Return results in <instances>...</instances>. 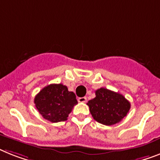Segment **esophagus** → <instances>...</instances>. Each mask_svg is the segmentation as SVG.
Segmentation results:
<instances>
[{
    "mask_svg": "<svg viewBox=\"0 0 160 160\" xmlns=\"http://www.w3.org/2000/svg\"><path fill=\"white\" fill-rule=\"evenodd\" d=\"M78 102L84 103L87 101V97H79V98H78Z\"/></svg>",
    "mask_w": 160,
    "mask_h": 160,
    "instance_id": "obj_1",
    "label": "esophagus"
}]
</instances>
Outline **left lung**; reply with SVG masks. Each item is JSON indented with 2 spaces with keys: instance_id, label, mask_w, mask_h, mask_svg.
I'll return each mask as SVG.
<instances>
[{
  "instance_id": "8db88e82",
  "label": "left lung",
  "mask_w": 160,
  "mask_h": 160,
  "mask_svg": "<svg viewBox=\"0 0 160 160\" xmlns=\"http://www.w3.org/2000/svg\"><path fill=\"white\" fill-rule=\"evenodd\" d=\"M90 112L96 122L110 126L127 116L131 104L118 92L101 88L96 91V97L88 102Z\"/></svg>"
}]
</instances>
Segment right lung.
I'll list each match as a JSON object with an SVG mask.
<instances>
[{
  "instance_id": "1",
  "label": "right lung",
  "mask_w": 160,
  "mask_h": 160,
  "mask_svg": "<svg viewBox=\"0 0 160 160\" xmlns=\"http://www.w3.org/2000/svg\"><path fill=\"white\" fill-rule=\"evenodd\" d=\"M36 108L45 119L51 122L67 120L72 108L77 105L76 96L68 88L59 84H50L40 91L34 99Z\"/></svg>"
}]
</instances>
